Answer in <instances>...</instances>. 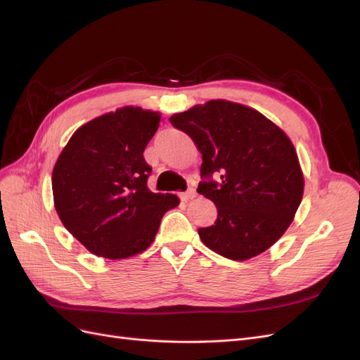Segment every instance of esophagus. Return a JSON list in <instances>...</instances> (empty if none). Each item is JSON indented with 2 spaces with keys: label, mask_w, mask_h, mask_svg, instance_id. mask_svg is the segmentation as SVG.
Wrapping results in <instances>:
<instances>
[{
  "label": "esophagus",
  "mask_w": 360,
  "mask_h": 360,
  "mask_svg": "<svg viewBox=\"0 0 360 360\" xmlns=\"http://www.w3.org/2000/svg\"><path fill=\"white\" fill-rule=\"evenodd\" d=\"M195 195H197V192H195V189H189L186 192H181L180 193V200L181 201H189L192 198H195Z\"/></svg>",
  "instance_id": "34e87169"
}]
</instances>
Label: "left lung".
I'll list each match as a JSON object with an SVG mask.
<instances>
[{
  "label": "left lung",
  "mask_w": 360,
  "mask_h": 360,
  "mask_svg": "<svg viewBox=\"0 0 360 360\" xmlns=\"http://www.w3.org/2000/svg\"><path fill=\"white\" fill-rule=\"evenodd\" d=\"M202 155L197 192L214 202V225L200 228L202 243L245 261L275 245L303 197V172L291 139L254 108L216 99L174 114ZM217 175L220 180L211 179Z\"/></svg>",
  "instance_id": "left-lung-1"
}]
</instances>
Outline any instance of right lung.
Segmentation results:
<instances>
[{"label": "right lung", "mask_w": 360, "mask_h": 360, "mask_svg": "<svg viewBox=\"0 0 360 360\" xmlns=\"http://www.w3.org/2000/svg\"><path fill=\"white\" fill-rule=\"evenodd\" d=\"M160 114L123 106L81 126L52 171L53 205L68 231L97 257L123 259L146 250L162 216L180 204L147 188L144 150Z\"/></svg>", "instance_id": "obj_1"}]
</instances>
